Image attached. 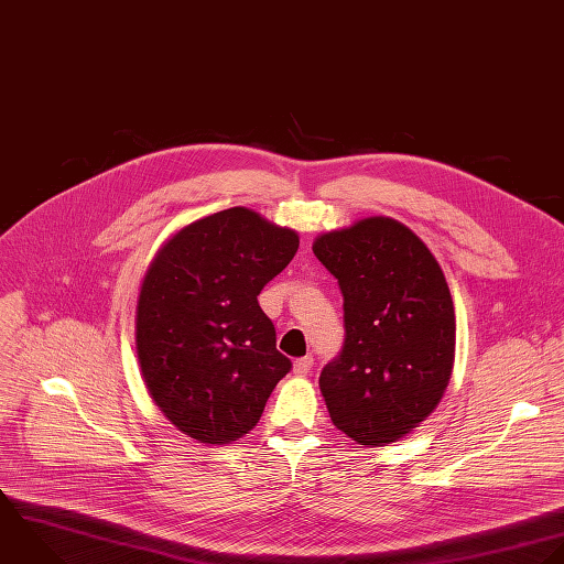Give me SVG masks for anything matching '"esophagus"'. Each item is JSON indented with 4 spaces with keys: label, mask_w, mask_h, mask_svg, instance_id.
<instances>
[{
    "label": "esophagus",
    "mask_w": 564,
    "mask_h": 564,
    "mask_svg": "<svg viewBox=\"0 0 564 564\" xmlns=\"http://www.w3.org/2000/svg\"><path fill=\"white\" fill-rule=\"evenodd\" d=\"M312 367H314V358H312V356H305V358L294 360L292 371H294L299 378H303V376H307V373L312 371Z\"/></svg>",
    "instance_id": "obj_1"
}]
</instances>
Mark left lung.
Returning a JSON list of instances; mask_svg holds the SVG:
<instances>
[{"label": "left lung", "instance_id": "obj_1", "mask_svg": "<svg viewBox=\"0 0 564 564\" xmlns=\"http://www.w3.org/2000/svg\"><path fill=\"white\" fill-rule=\"evenodd\" d=\"M316 259L345 299V347L321 371L338 431L387 446L442 402L455 365V305L429 246L398 219L373 215L321 232Z\"/></svg>", "mask_w": 564, "mask_h": 564}]
</instances>
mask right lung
Listing matches in <instances>:
<instances>
[{
    "instance_id": "obj_1",
    "label": "right lung",
    "mask_w": 564,
    "mask_h": 564,
    "mask_svg": "<svg viewBox=\"0 0 564 564\" xmlns=\"http://www.w3.org/2000/svg\"><path fill=\"white\" fill-rule=\"evenodd\" d=\"M296 250V230L235 206L182 226L153 254L135 305L138 362L151 400L191 440H241L292 369L257 296Z\"/></svg>"
}]
</instances>
